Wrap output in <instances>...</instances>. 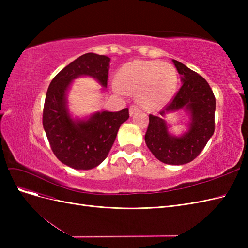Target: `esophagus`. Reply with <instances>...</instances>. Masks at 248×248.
I'll use <instances>...</instances> for the list:
<instances>
[{
  "mask_svg": "<svg viewBox=\"0 0 248 248\" xmlns=\"http://www.w3.org/2000/svg\"><path fill=\"white\" fill-rule=\"evenodd\" d=\"M139 110H140V108H139L138 106H131V107L129 108V115H130V116H133V115L136 114V112L139 111Z\"/></svg>",
  "mask_w": 248,
  "mask_h": 248,
  "instance_id": "34e87169",
  "label": "esophagus"
}]
</instances>
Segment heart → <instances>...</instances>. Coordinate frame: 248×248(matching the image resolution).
Returning a JSON list of instances; mask_svg holds the SVG:
<instances>
[{
    "label": "heart",
    "mask_w": 248,
    "mask_h": 248,
    "mask_svg": "<svg viewBox=\"0 0 248 248\" xmlns=\"http://www.w3.org/2000/svg\"><path fill=\"white\" fill-rule=\"evenodd\" d=\"M176 71L170 64L134 60L118 72V86L128 94L138 93L142 108L157 109L166 104L176 88Z\"/></svg>",
    "instance_id": "b5f03b06"
}]
</instances>
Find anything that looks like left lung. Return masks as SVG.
I'll list each match as a JSON object with an SVG mask.
<instances>
[{
	"instance_id": "obj_1",
	"label": "left lung",
	"mask_w": 248,
	"mask_h": 248,
	"mask_svg": "<svg viewBox=\"0 0 248 248\" xmlns=\"http://www.w3.org/2000/svg\"><path fill=\"white\" fill-rule=\"evenodd\" d=\"M181 76L182 86L174 98L160 110V116H149L145 134L146 145L157 159L167 164H185L192 161L205 148L215 129L216 101L207 80L184 64L172 60ZM184 108L191 115L189 131L181 137L169 134L162 116Z\"/></svg>"
}]
</instances>
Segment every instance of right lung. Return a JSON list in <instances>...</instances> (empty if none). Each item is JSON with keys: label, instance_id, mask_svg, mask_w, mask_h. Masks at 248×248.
Returning a JSON list of instances; mask_svg holds the SVG:
<instances>
[{"label": "right lung", "instance_id": "add662e5", "mask_svg": "<svg viewBox=\"0 0 248 248\" xmlns=\"http://www.w3.org/2000/svg\"><path fill=\"white\" fill-rule=\"evenodd\" d=\"M110 59L88 52L74 60L50 81L43 108L42 124L52 152L62 163L76 170H91L107 158L128 108L97 111L87 120L72 119L67 108L71 81L91 77L107 88Z\"/></svg>", "mask_w": 248, "mask_h": 248}]
</instances>
